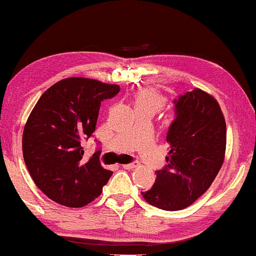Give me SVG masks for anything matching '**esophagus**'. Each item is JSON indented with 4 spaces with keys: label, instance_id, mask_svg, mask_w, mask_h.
I'll return each mask as SVG.
<instances>
[{
    "label": "esophagus",
    "instance_id": "esophagus-1",
    "mask_svg": "<svg viewBox=\"0 0 256 256\" xmlns=\"http://www.w3.org/2000/svg\"><path fill=\"white\" fill-rule=\"evenodd\" d=\"M138 164H139L138 162H133V163H129V164H123V168H124V169H133V168H136Z\"/></svg>",
    "mask_w": 256,
    "mask_h": 256
}]
</instances>
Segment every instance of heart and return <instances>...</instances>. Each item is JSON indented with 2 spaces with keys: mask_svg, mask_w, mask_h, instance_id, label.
<instances>
[{
  "mask_svg": "<svg viewBox=\"0 0 256 256\" xmlns=\"http://www.w3.org/2000/svg\"><path fill=\"white\" fill-rule=\"evenodd\" d=\"M134 102H136V111L150 108L156 112L164 105L166 99L160 92L154 90V88H142V90L136 92Z\"/></svg>",
  "mask_w": 256,
  "mask_h": 256,
  "instance_id": "b5f03b06",
  "label": "heart"
}]
</instances>
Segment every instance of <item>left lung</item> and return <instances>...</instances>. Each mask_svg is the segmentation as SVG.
Listing matches in <instances>:
<instances>
[{
    "label": "left lung",
    "mask_w": 256,
    "mask_h": 256,
    "mask_svg": "<svg viewBox=\"0 0 256 256\" xmlns=\"http://www.w3.org/2000/svg\"><path fill=\"white\" fill-rule=\"evenodd\" d=\"M176 117L166 134L168 164L144 200L164 210H182L202 196L219 173L226 150V123L216 99L194 88L175 102Z\"/></svg>",
    "instance_id": "left-lung-1"
}]
</instances>
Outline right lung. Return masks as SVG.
I'll return each instance as SVG.
<instances>
[{
    "mask_svg": "<svg viewBox=\"0 0 256 256\" xmlns=\"http://www.w3.org/2000/svg\"><path fill=\"white\" fill-rule=\"evenodd\" d=\"M84 77H68L42 94L25 123L22 156L37 188L59 204L80 208L99 197L112 172L100 151L83 160L82 142L96 130L100 104L120 92Z\"/></svg>",
    "mask_w": 256,
    "mask_h": 256,
    "instance_id": "right-lung-1",
    "label": "right lung"
}]
</instances>
